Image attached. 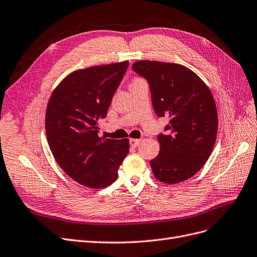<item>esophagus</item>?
<instances>
[{"mask_svg":"<svg viewBox=\"0 0 257 257\" xmlns=\"http://www.w3.org/2000/svg\"><path fill=\"white\" fill-rule=\"evenodd\" d=\"M140 143H141V140H139V139H130V145H131L132 147L139 146Z\"/></svg>","mask_w":257,"mask_h":257,"instance_id":"obj_1","label":"esophagus"}]
</instances>
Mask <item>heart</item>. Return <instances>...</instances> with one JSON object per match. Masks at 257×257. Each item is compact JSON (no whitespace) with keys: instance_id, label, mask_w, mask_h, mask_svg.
Here are the masks:
<instances>
[{"instance_id":"obj_1","label":"heart","mask_w":257,"mask_h":257,"mask_svg":"<svg viewBox=\"0 0 257 257\" xmlns=\"http://www.w3.org/2000/svg\"><path fill=\"white\" fill-rule=\"evenodd\" d=\"M140 80H142V79L139 78V77H136L134 80H132V82H137V81H140ZM132 82H131V83H132Z\"/></svg>"}]
</instances>
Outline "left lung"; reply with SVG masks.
Wrapping results in <instances>:
<instances>
[{"label":"left lung","instance_id":"obj_1","mask_svg":"<svg viewBox=\"0 0 257 257\" xmlns=\"http://www.w3.org/2000/svg\"><path fill=\"white\" fill-rule=\"evenodd\" d=\"M149 83L158 116L169 118L158 137L160 154L150 161L159 181L176 184L192 178L210 158L216 142L218 114L211 90L186 66L139 60L132 64Z\"/></svg>","mask_w":257,"mask_h":257}]
</instances>
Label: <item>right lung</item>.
I'll return each mask as SVG.
<instances>
[{"instance_id": "right-lung-1", "label": "right lung", "mask_w": 257, "mask_h": 257, "mask_svg": "<svg viewBox=\"0 0 257 257\" xmlns=\"http://www.w3.org/2000/svg\"><path fill=\"white\" fill-rule=\"evenodd\" d=\"M129 62L76 70L53 91L45 113L47 143L57 163L76 182L103 188L117 179L129 140L98 137L112 96Z\"/></svg>"}]
</instances>
